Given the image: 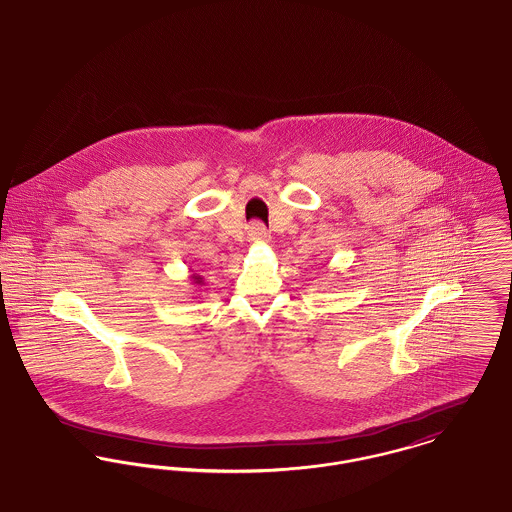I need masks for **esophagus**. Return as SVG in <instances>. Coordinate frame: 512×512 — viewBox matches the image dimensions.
<instances>
[{"mask_svg": "<svg viewBox=\"0 0 512 512\" xmlns=\"http://www.w3.org/2000/svg\"><path fill=\"white\" fill-rule=\"evenodd\" d=\"M247 236L251 241H263V239H267V228H265V224L263 222H251V226H249V230H247Z\"/></svg>", "mask_w": 512, "mask_h": 512, "instance_id": "esophagus-1", "label": "esophagus"}]
</instances>
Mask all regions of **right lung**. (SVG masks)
<instances>
[{"label": "right lung", "mask_w": 512, "mask_h": 512, "mask_svg": "<svg viewBox=\"0 0 512 512\" xmlns=\"http://www.w3.org/2000/svg\"><path fill=\"white\" fill-rule=\"evenodd\" d=\"M191 284H195V286H202L204 284V280H202V276L193 275L191 276Z\"/></svg>", "instance_id": "obj_1"}]
</instances>
